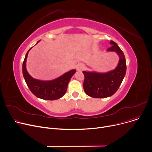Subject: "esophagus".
Wrapping results in <instances>:
<instances>
[{"label": "esophagus", "instance_id": "1", "mask_svg": "<svg viewBox=\"0 0 152 152\" xmlns=\"http://www.w3.org/2000/svg\"><path fill=\"white\" fill-rule=\"evenodd\" d=\"M85 68V66L83 64H78L77 66V70L78 71H82Z\"/></svg>", "mask_w": 152, "mask_h": 152}]
</instances>
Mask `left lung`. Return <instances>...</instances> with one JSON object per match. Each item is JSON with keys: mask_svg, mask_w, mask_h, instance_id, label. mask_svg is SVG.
<instances>
[{"mask_svg": "<svg viewBox=\"0 0 152 152\" xmlns=\"http://www.w3.org/2000/svg\"><path fill=\"white\" fill-rule=\"evenodd\" d=\"M107 51H115L120 57L117 67L107 73L101 74L83 71L85 76L83 89L85 93L94 98H104L112 96L118 90L126 72V59L122 50L115 42Z\"/></svg>", "mask_w": 152, "mask_h": 152, "instance_id": "8db88e82", "label": "left lung"}]
</instances>
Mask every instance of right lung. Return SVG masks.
<instances>
[{"label":"right lung","instance_id":"right-lung-1","mask_svg":"<svg viewBox=\"0 0 152 152\" xmlns=\"http://www.w3.org/2000/svg\"><path fill=\"white\" fill-rule=\"evenodd\" d=\"M38 43V42H37ZM27 52L23 63V74L26 83L30 91L37 97L45 100H56L63 96L66 93L67 85L71 77L75 73V70H72L60 77L51 81H41L33 78L28 74L26 68V61L28 57Z\"/></svg>","mask_w":152,"mask_h":152}]
</instances>
